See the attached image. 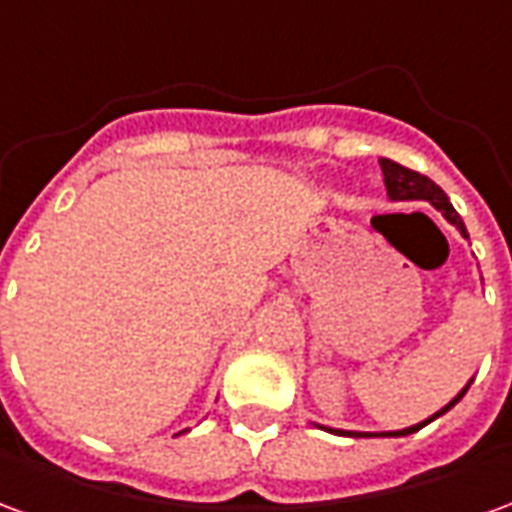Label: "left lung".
Masks as SVG:
<instances>
[{"mask_svg":"<svg viewBox=\"0 0 512 512\" xmlns=\"http://www.w3.org/2000/svg\"><path fill=\"white\" fill-rule=\"evenodd\" d=\"M381 172H384V183H386V194L392 197V200H428L433 202L436 208H439L444 216H447V222H452L458 230H461L463 235H466V227H463V219L458 216V211L452 208L450 200H447V194L433 183V180L428 178V175H419V172H414V169L408 167H400V164H395V161H389V158H381ZM469 238V235H466ZM466 395V389H463L461 395L455 397L452 403H447V406L441 408L439 414H433L430 419H425V422H419V425H411V428L406 430H395V433H351V430H332V433H343V436H408V433H414V430H419L422 425H428V422H433L436 417H441L444 411H450L461 397Z\"/></svg>","mask_w":512,"mask_h":512,"instance_id":"1","label":"left lung"}]
</instances>
